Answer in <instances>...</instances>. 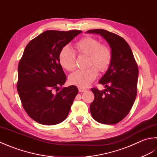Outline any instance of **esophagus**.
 Instances as JSON below:
<instances>
[{
  "mask_svg": "<svg viewBox=\"0 0 157 157\" xmlns=\"http://www.w3.org/2000/svg\"><path fill=\"white\" fill-rule=\"evenodd\" d=\"M86 91H87V89H84V88H81V87H79V88H78V91H79L80 93L85 92Z\"/></svg>",
  "mask_w": 157,
  "mask_h": 157,
  "instance_id": "34e87169",
  "label": "esophagus"
}]
</instances>
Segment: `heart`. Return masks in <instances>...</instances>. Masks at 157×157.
I'll return each instance as SVG.
<instances>
[{
  "mask_svg": "<svg viewBox=\"0 0 157 157\" xmlns=\"http://www.w3.org/2000/svg\"><path fill=\"white\" fill-rule=\"evenodd\" d=\"M75 52L79 56H88V67L85 70H77L69 76L71 84L79 87H87L95 81L100 72H104L109 68L113 60V53L106 44H101L98 39L91 36L81 38L75 44ZM59 62L62 68L68 71L76 68V57L75 53L65 46L59 53Z\"/></svg>",
  "mask_w": 157,
  "mask_h": 157,
  "instance_id": "heart-1",
  "label": "heart"
}]
</instances>
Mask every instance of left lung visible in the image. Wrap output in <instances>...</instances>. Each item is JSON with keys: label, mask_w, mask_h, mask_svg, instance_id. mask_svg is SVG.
I'll use <instances>...</instances> for the list:
<instances>
[{"label": "left lung", "mask_w": 157, "mask_h": 157, "mask_svg": "<svg viewBox=\"0 0 157 157\" xmlns=\"http://www.w3.org/2000/svg\"><path fill=\"white\" fill-rule=\"evenodd\" d=\"M100 34L109 44L113 60L109 68L99 81L104 91L93 87L94 100L90 104L92 117L98 122L113 124L129 114L137 91L138 67L132 51L123 38L103 29L87 31Z\"/></svg>", "instance_id": "left-lung-1"}]
</instances>
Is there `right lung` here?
<instances>
[{"instance_id":"1","label":"right lung","mask_w":157,"mask_h":157,"mask_svg":"<svg viewBox=\"0 0 157 157\" xmlns=\"http://www.w3.org/2000/svg\"><path fill=\"white\" fill-rule=\"evenodd\" d=\"M81 33L47 30L25 48L18 64L17 89L24 109L38 123L53 125L68 117L78 90L75 85L59 88L67 78L59 53Z\"/></svg>"}]
</instances>
